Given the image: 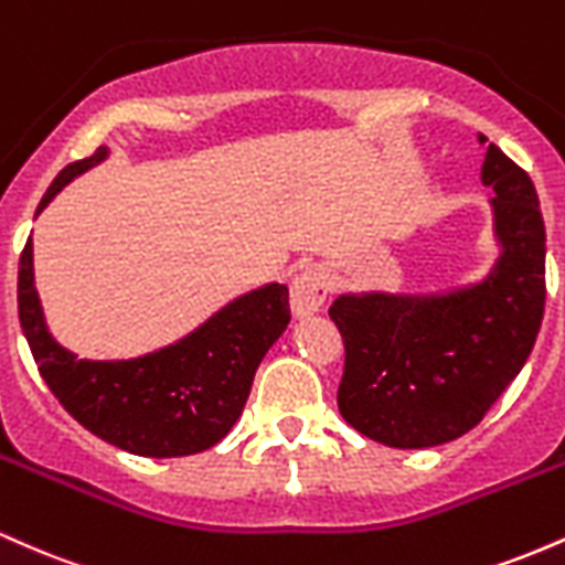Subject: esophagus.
Wrapping results in <instances>:
<instances>
[{"instance_id": "obj_1", "label": "esophagus", "mask_w": 565, "mask_h": 565, "mask_svg": "<svg viewBox=\"0 0 565 565\" xmlns=\"http://www.w3.org/2000/svg\"><path fill=\"white\" fill-rule=\"evenodd\" d=\"M327 276H323L321 268H305L302 274L291 281V313H295L297 319L319 313L323 300H327Z\"/></svg>"}]
</instances>
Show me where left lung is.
I'll return each mask as SVG.
<instances>
[{
	"instance_id": "1",
	"label": "left lung",
	"mask_w": 565,
	"mask_h": 565,
	"mask_svg": "<svg viewBox=\"0 0 565 565\" xmlns=\"http://www.w3.org/2000/svg\"><path fill=\"white\" fill-rule=\"evenodd\" d=\"M481 183L497 260L478 281L438 291H345L329 316L345 340L337 406L393 449H430L483 419L526 364L544 313V220L534 183L494 142Z\"/></svg>"
}]
</instances>
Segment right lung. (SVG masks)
Wrapping results in <instances>:
<instances>
[{"instance_id": "add662e5", "label": "right lung", "mask_w": 565, "mask_h": 565, "mask_svg": "<svg viewBox=\"0 0 565 565\" xmlns=\"http://www.w3.org/2000/svg\"><path fill=\"white\" fill-rule=\"evenodd\" d=\"M108 153L100 146L89 159L68 164L39 201L36 215ZM18 316L39 374L71 417L119 449L157 459L206 451L228 436L257 366L291 319L289 289L270 281L233 297L193 332L138 359H79L44 321L31 238L18 265Z\"/></svg>"}]
</instances>
